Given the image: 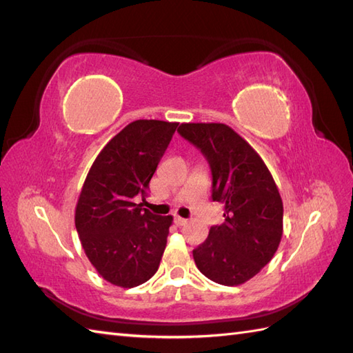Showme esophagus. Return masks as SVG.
I'll return each mask as SVG.
<instances>
[{"label":"esophagus","instance_id":"1","mask_svg":"<svg viewBox=\"0 0 353 353\" xmlns=\"http://www.w3.org/2000/svg\"><path fill=\"white\" fill-rule=\"evenodd\" d=\"M174 223L177 224V226H185V224H188V220L182 219V216H176V219H174Z\"/></svg>","mask_w":353,"mask_h":353}]
</instances>
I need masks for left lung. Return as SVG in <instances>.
<instances>
[{"instance_id": "left-lung-1", "label": "left lung", "mask_w": 353, "mask_h": 353, "mask_svg": "<svg viewBox=\"0 0 353 353\" xmlns=\"http://www.w3.org/2000/svg\"><path fill=\"white\" fill-rule=\"evenodd\" d=\"M177 132L201 150L212 171V200L224 223L192 250L208 279L236 287L256 276L279 247L283 205L272 172L249 142L221 123H183Z\"/></svg>"}]
</instances>
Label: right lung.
<instances>
[{"mask_svg":"<svg viewBox=\"0 0 353 353\" xmlns=\"http://www.w3.org/2000/svg\"><path fill=\"white\" fill-rule=\"evenodd\" d=\"M179 123L137 119L112 138L85 179L76 206V229L94 268L121 288L147 282L161 264L172 216L134 203L145 197Z\"/></svg>","mask_w":353,"mask_h":353,"instance_id":"obj_1","label":"right lung"}]
</instances>
